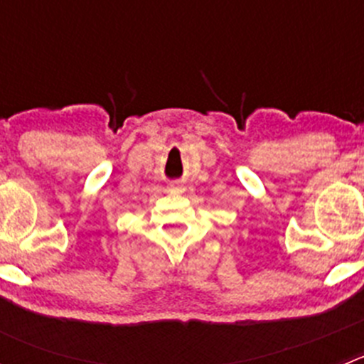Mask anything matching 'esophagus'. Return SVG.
I'll return each instance as SVG.
<instances>
[{"label":"esophagus","instance_id":"34e87169","mask_svg":"<svg viewBox=\"0 0 364 364\" xmlns=\"http://www.w3.org/2000/svg\"><path fill=\"white\" fill-rule=\"evenodd\" d=\"M168 190H171V192H183V190H185V186H183V183H179V181H172L171 185H168Z\"/></svg>","mask_w":364,"mask_h":364}]
</instances>
